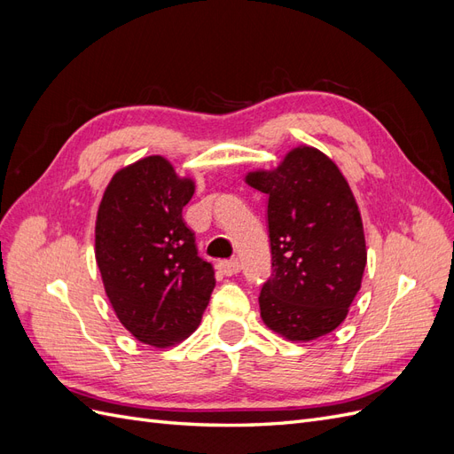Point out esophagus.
I'll use <instances>...</instances> for the list:
<instances>
[{"mask_svg":"<svg viewBox=\"0 0 454 454\" xmlns=\"http://www.w3.org/2000/svg\"><path fill=\"white\" fill-rule=\"evenodd\" d=\"M217 269L225 277H232V274H239L240 272V263L239 259H229V261H222V263H217Z\"/></svg>","mask_w":454,"mask_h":454,"instance_id":"obj_1","label":"esophagus"}]
</instances>
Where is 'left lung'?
<instances>
[{"instance_id":"8db88e82","label":"left lung","mask_w":454,"mask_h":454,"mask_svg":"<svg viewBox=\"0 0 454 454\" xmlns=\"http://www.w3.org/2000/svg\"><path fill=\"white\" fill-rule=\"evenodd\" d=\"M269 195L272 274L259 294L261 320L287 340L307 342L345 322L367 263L358 202L337 164L299 145L272 170L246 174Z\"/></svg>"}]
</instances>
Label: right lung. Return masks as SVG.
Wrapping results in <instances>:
<instances>
[{
  "label": "right lung",
  "instance_id": "1",
  "mask_svg": "<svg viewBox=\"0 0 454 454\" xmlns=\"http://www.w3.org/2000/svg\"><path fill=\"white\" fill-rule=\"evenodd\" d=\"M191 177L149 155L114 174L96 214L94 255L119 322L144 345L167 348L195 332L214 292L182 210Z\"/></svg>",
  "mask_w": 454,
  "mask_h": 454
}]
</instances>
